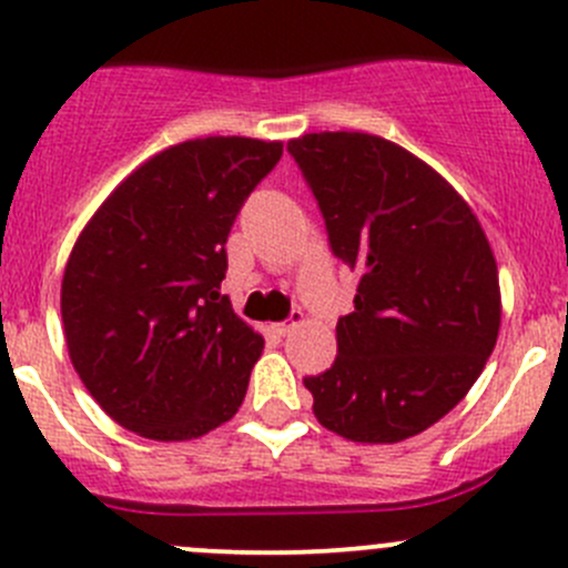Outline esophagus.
<instances>
[{
    "instance_id": "1",
    "label": "esophagus",
    "mask_w": 568,
    "mask_h": 568,
    "mask_svg": "<svg viewBox=\"0 0 568 568\" xmlns=\"http://www.w3.org/2000/svg\"><path fill=\"white\" fill-rule=\"evenodd\" d=\"M302 321H305V313H302V311H294V313H291V318H288V321H280V324H274L272 329L277 332L280 337H285V335H291V332H294L296 326L302 324Z\"/></svg>"
}]
</instances>
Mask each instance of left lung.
I'll use <instances>...</instances> for the list:
<instances>
[{
    "instance_id": "8db88e82",
    "label": "left lung",
    "mask_w": 568,
    "mask_h": 568,
    "mask_svg": "<svg viewBox=\"0 0 568 568\" xmlns=\"http://www.w3.org/2000/svg\"><path fill=\"white\" fill-rule=\"evenodd\" d=\"M329 247L359 274L337 357L307 376L318 423L352 443H400L448 415L500 329V283L473 209L437 170L363 131L288 142Z\"/></svg>"
}]
</instances>
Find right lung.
I'll return each mask as SVG.
<instances>
[{"mask_svg": "<svg viewBox=\"0 0 568 568\" xmlns=\"http://www.w3.org/2000/svg\"><path fill=\"white\" fill-rule=\"evenodd\" d=\"M283 142L205 136L148 159L101 203L62 274L71 363L101 409L159 443L231 420L263 337L220 294L225 242Z\"/></svg>", "mask_w": 568, "mask_h": 568, "instance_id": "right-lung-1", "label": "right lung"}]
</instances>
